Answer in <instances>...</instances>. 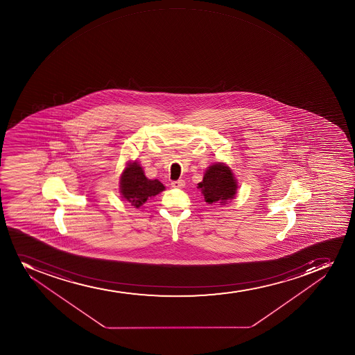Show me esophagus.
Instances as JSON below:
<instances>
[{
    "label": "esophagus",
    "instance_id": "obj_1",
    "mask_svg": "<svg viewBox=\"0 0 355 355\" xmlns=\"http://www.w3.org/2000/svg\"><path fill=\"white\" fill-rule=\"evenodd\" d=\"M171 187H175V189H183L185 187V180H175V182H172Z\"/></svg>",
    "mask_w": 355,
    "mask_h": 355
}]
</instances>
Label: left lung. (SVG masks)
Listing matches in <instances>:
<instances>
[{
    "instance_id": "obj_1",
    "label": "left lung",
    "mask_w": 355,
    "mask_h": 355,
    "mask_svg": "<svg viewBox=\"0 0 355 355\" xmlns=\"http://www.w3.org/2000/svg\"><path fill=\"white\" fill-rule=\"evenodd\" d=\"M237 180L228 165L218 162L205 171L202 182L198 184L207 204L227 205L237 193Z\"/></svg>"
}]
</instances>
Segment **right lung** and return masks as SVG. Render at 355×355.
Masks as SVG:
<instances>
[{
    "label": "right lung",
    "instance_id": "right-lung-1",
    "mask_svg": "<svg viewBox=\"0 0 355 355\" xmlns=\"http://www.w3.org/2000/svg\"><path fill=\"white\" fill-rule=\"evenodd\" d=\"M119 190L123 200L139 208L148 199L164 191L165 187L158 180L147 178L139 162L130 161L120 175Z\"/></svg>",
    "mask_w": 355,
    "mask_h": 355
}]
</instances>
